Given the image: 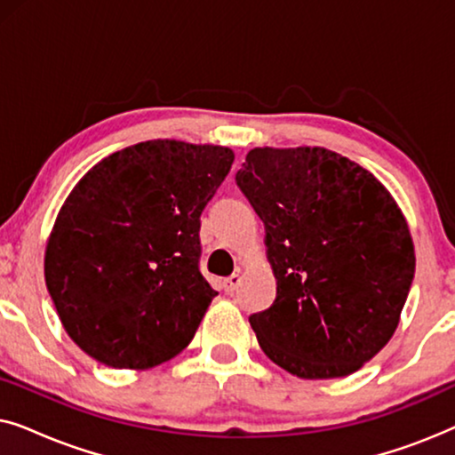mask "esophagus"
<instances>
[{"mask_svg":"<svg viewBox=\"0 0 455 455\" xmlns=\"http://www.w3.org/2000/svg\"><path fill=\"white\" fill-rule=\"evenodd\" d=\"M240 282H242V277H240V273H234V275H229L226 282H223V288H226V291L228 294H234L235 290H238V285H240Z\"/></svg>","mask_w":455,"mask_h":455,"instance_id":"esophagus-1","label":"esophagus"}]
</instances>
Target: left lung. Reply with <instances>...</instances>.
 Wrapping results in <instances>:
<instances>
[{
	"instance_id": "1",
	"label": "left lung",
	"mask_w": 455,
	"mask_h": 455,
	"mask_svg": "<svg viewBox=\"0 0 455 455\" xmlns=\"http://www.w3.org/2000/svg\"><path fill=\"white\" fill-rule=\"evenodd\" d=\"M235 182L265 223L275 302L251 315L259 346L300 379L356 372L395 333L414 242L389 190L323 147H257Z\"/></svg>"
}]
</instances>
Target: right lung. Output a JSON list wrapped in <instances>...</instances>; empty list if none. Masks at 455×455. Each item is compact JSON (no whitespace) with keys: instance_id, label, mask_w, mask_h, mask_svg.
Listing matches in <instances>:
<instances>
[{"instance_id":"1","label":"right lung","mask_w":455,"mask_h":455,"mask_svg":"<svg viewBox=\"0 0 455 455\" xmlns=\"http://www.w3.org/2000/svg\"><path fill=\"white\" fill-rule=\"evenodd\" d=\"M234 151L147 140L111 153L61 204L45 283L80 350L114 369H153L195 338L217 291L198 271L201 213Z\"/></svg>"}]
</instances>
